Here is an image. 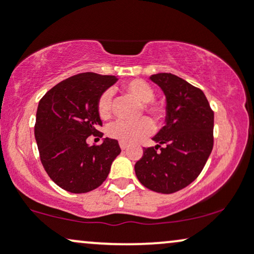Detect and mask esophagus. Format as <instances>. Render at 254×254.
I'll use <instances>...</instances> for the list:
<instances>
[{
    "instance_id": "1",
    "label": "esophagus",
    "mask_w": 254,
    "mask_h": 254,
    "mask_svg": "<svg viewBox=\"0 0 254 254\" xmlns=\"http://www.w3.org/2000/svg\"><path fill=\"white\" fill-rule=\"evenodd\" d=\"M127 144H125V143H121V149H122V150H125V149H127Z\"/></svg>"
}]
</instances>
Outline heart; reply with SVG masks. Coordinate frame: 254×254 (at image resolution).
<instances>
[{
	"label": "heart",
	"mask_w": 254,
	"mask_h": 254,
	"mask_svg": "<svg viewBox=\"0 0 254 254\" xmlns=\"http://www.w3.org/2000/svg\"><path fill=\"white\" fill-rule=\"evenodd\" d=\"M123 90L125 94L130 95L131 98L141 103L139 113H147L155 119L157 123H164L166 121L168 115L167 105L164 101L154 99L155 90L151 84L145 82L144 80L135 78L125 82L123 84ZM97 110L99 117L104 121L111 117L112 109H111L110 92H104L99 97ZM153 129V123L148 118H139L136 122H116L109 127V136L117 139L121 143L132 144L150 135Z\"/></svg>",
	"instance_id": "1"
}]
</instances>
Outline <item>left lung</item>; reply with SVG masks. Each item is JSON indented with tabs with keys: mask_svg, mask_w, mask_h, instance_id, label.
I'll use <instances>...</instances> for the list:
<instances>
[{
	"mask_svg": "<svg viewBox=\"0 0 254 254\" xmlns=\"http://www.w3.org/2000/svg\"><path fill=\"white\" fill-rule=\"evenodd\" d=\"M164 90L168 115L155 136V147L144 148L135 172L142 185L173 193L193 182L214 147V111L204 93L171 72L151 75Z\"/></svg>",
	"mask_w": 254,
	"mask_h": 254,
	"instance_id": "1",
	"label": "left lung"
}]
</instances>
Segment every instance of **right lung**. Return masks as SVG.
I'll return each instance as SVG.
<instances>
[{
  "label": "right lung",
  "mask_w": 254,
  "mask_h": 254,
  "mask_svg": "<svg viewBox=\"0 0 254 254\" xmlns=\"http://www.w3.org/2000/svg\"><path fill=\"white\" fill-rule=\"evenodd\" d=\"M118 78L111 75L82 72L66 78L40 99L34 136L40 161L49 177L71 193L89 192L106 180L113 160L121 154L117 139L105 138L88 145L98 130V99Z\"/></svg>",
  "instance_id": "add662e5"
}]
</instances>
